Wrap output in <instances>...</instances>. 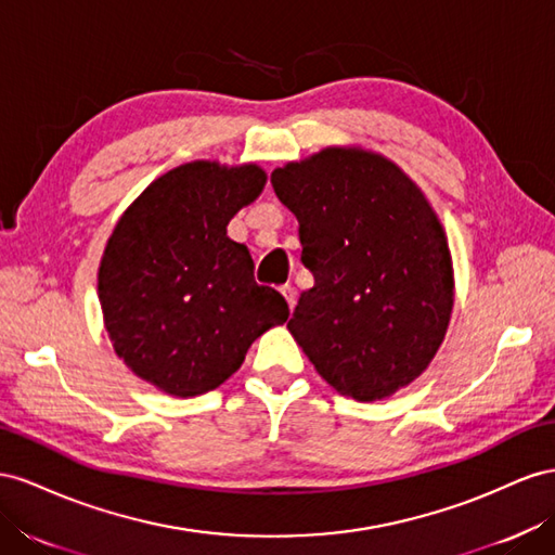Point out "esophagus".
<instances>
[{"mask_svg": "<svg viewBox=\"0 0 555 555\" xmlns=\"http://www.w3.org/2000/svg\"><path fill=\"white\" fill-rule=\"evenodd\" d=\"M281 295L286 297L288 307L293 309V307H295V302H297V293H295V288H293V286H283V288H281Z\"/></svg>", "mask_w": 555, "mask_h": 555, "instance_id": "34e87169", "label": "esophagus"}]
</instances>
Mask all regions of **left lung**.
I'll list each match as a JSON object with an SVG mask.
<instances>
[{
  "instance_id": "8db88e82",
  "label": "left lung",
  "mask_w": 555,
  "mask_h": 555,
  "mask_svg": "<svg viewBox=\"0 0 555 555\" xmlns=\"http://www.w3.org/2000/svg\"><path fill=\"white\" fill-rule=\"evenodd\" d=\"M313 288L288 321L325 382L374 402L409 386L444 341L453 267L430 202L384 155L323 149L272 171Z\"/></svg>"
}]
</instances>
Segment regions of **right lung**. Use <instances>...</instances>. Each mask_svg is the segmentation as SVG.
Wrapping results in <instances>:
<instances>
[{"mask_svg":"<svg viewBox=\"0 0 555 555\" xmlns=\"http://www.w3.org/2000/svg\"><path fill=\"white\" fill-rule=\"evenodd\" d=\"M267 181L258 165L188 163L155 179L108 236L98 274L114 351L177 398L209 392L242 367L262 332L288 321L281 293L258 286L228 223Z\"/></svg>","mask_w":555,"mask_h":555,"instance_id":"add662e5","label":"right lung"}]
</instances>
